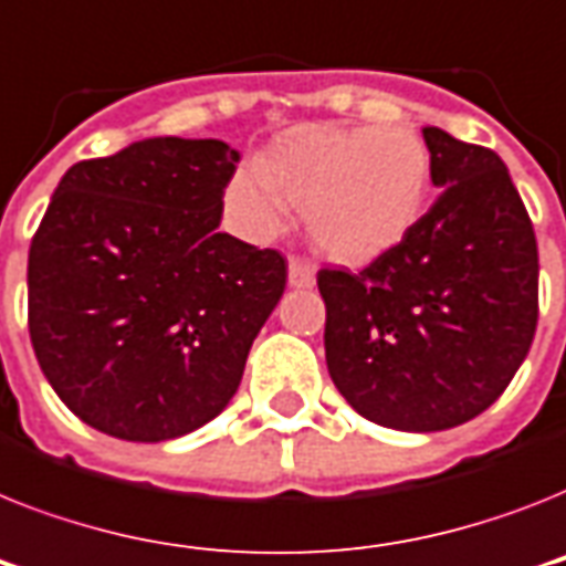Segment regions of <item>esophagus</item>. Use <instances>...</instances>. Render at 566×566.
<instances>
[{
	"label": "esophagus",
	"mask_w": 566,
	"mask_h": 566,
	"mask_svg": "<svg viewBox=\"0 0 566 566\" xmlns=\"http://www.w3.org/2000/svg\"><path fill=\"white\" fill-rule=\"evenodd\" d=\"M316 282V273L311 264H305V261H291V268H287V284L291 287H314Z\"/></svg>",
	"instance_id": "34e87169"
}]
</instances>
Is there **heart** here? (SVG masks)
<instances>
[{
  "label": "heart",
  "mask_w": 566,
  "mask_h": 566,
  "mask_svg": "<svg viewBox=\"0 0 566 566\" xmlns=\"http://www.w3.org/2000/svg\"><path fill=\"white\" fill-rule=\"evenodd\" d=\"M427 195L430 150L410 127L311 124L275 139L259 171L229 179L223 200L252 238L275 235L284 206L302 209L316 255L366 268L410 238Z\"/></svg>",
  "instance_id": "b5f03b06"
}]
</instances>
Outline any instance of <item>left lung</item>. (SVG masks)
I'll list each match as a JSON object with an SVG mask.
<instances>
[{"instance_id": "obj_1", "label": "left lung", "mask_w": 566, "mask_h": 566, "mask_svg": "<svg viewBox=\"0 0 566 566\" xmlns=\"http://www.w3.org/2000/svg\"><path fill=\"white\" fill-rule=\"evenodd\" d=\"M439 188L410 238L360 273L319 270L325 363L363 418L403 433L497 401L537 325V243L494 150L424 127Z\"/></svg>"}]
</instances>
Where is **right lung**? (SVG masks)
Returning <instances> with one entry per match:
<instances>
[{
  "label": "right lung",
  "instance_id": "1",
  "mask_svg": "<svg viewBox=\"0 0 566 566\" xmlns=\"http://www.w3.org/2000/svg\"><path fill=\"white\" fill-rule=\"evenodd\" d=\"M241 159L156 136L72 165L29 252L36 363L81 421L165 442L223 412L287 264L220 232Z\"/></svg>",
  "mask_w": 566,
  "mask_h": 566
}]
</instances>
